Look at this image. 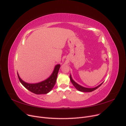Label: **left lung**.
Returning <instances> with one entry per match:
<instances>
[{
	"label": "left lung",
	"mask_w": 126,
	"mask_h": 126,
	"mask_svg": "<svg viewBox=\"0 0 126 126\" xmlns=\"http://www.w3.org/2000/svg\"><path fill=\"white\" fill-rule=\"evenodd\" d=\"M70 79L71 82H72V83H73L74 86L76 87V89H77L79 91L83 92H91L93 91L96 90L97 89H98V87H99L103 83V82H102L101 84H100V85L97 86L96 87H94V88H86V87H84L82 86H81V85H79L76 82H75L72 79L71 76H70Z\"/></svg>",
	"instance_id": "8db88e82"
}]
</instances>
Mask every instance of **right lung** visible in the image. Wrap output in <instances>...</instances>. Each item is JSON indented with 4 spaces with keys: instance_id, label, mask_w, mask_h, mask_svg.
<instances>
[{
    "instance_id": "right-lung-1",
    "label": "right lung",
    "mask_w": 126,
    "mask_h": 126,
    "mask_svg": "<svg viewBox=\"0 0 126 126\" xmlns=\"http://www.w3.org/2000/svg\"><path fill=\"white\" fill-rule=\"evenodd\" d=\"M60 67V65L58 64L55 66L52 75L46 80L35 84L27 83L20 79L17 74L18 78L21 83L30 92L35 94H46L49 92L55 85L58 73Z\"/></svg>"
}]
</instances>
